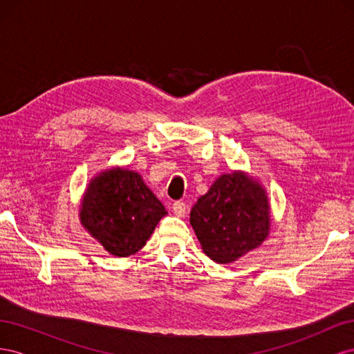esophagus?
Instances as JSON below:
<instances>
[{"mask_svg":"<svg viewBox=\"0 0 354 354\" xmlns=\"http://www.w3.org/2000/svg\"><path fill=\"white\" fill-rule=\"evenodd\" d=\"M186 209H187V207H186L185 202H174L173 203V211H174L176 216H178V217H185Z\"/></svg>","mask_w":354,"mask_h":354,"instance_id":"34e87169","label":"esophagus"}]
</instances>
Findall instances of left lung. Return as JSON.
Listing matches in <instances>:
<instances>
[{
	"label": "left lung",
	"instance_id": "8db88e82",
	"mask_svg": "<svg viewBox=\"0 0 354 354\" xmlns=\"http://www.w3.org/2000/svg\"><path fill=\"white\" fill-rule=\"evenodd\" d=\"M190 224L211 260L233 263L269 238V196L245 171L221 174L192 208Z\"/></svg>",
	"mask_w": 354,
	"mask_h": 354
}]
</instances>
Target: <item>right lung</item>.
<instances>
[{
  "label": "right lung",
  "mask_w": 354,
  "mask_h": 354,
  "mask_svg": "<svg viewBox=\"0 0 354 354\" xmlns=\"http://www.w3.org/2000/svg\"><path fill=\"white\" fill-rule=\"evenodd\" d=\"M167 216L142 176L122 167L94 176L80 203L82 227L115 257L136 254Z\"/></svg>",
  "instance_id": "obj_1"
}]
</instances>
